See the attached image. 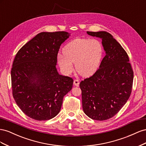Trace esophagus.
I'll use <instances>...</instances> for the list:
<instances>
[{
	"instance_id": "34e87169",
	"label": "esophagus",
	"mask_w": 146,
	"mask_h": 146,
	"mask_svg": "<svg viewBox=\"0 0 146 146\" xmlns=\"http://www.w3.org/2000/svg\"><path fill=\"white\" fill-rule=\"evenodd\" d=\"M73 83H74V86H78L79 85H80V81H79L78 80H74L73 81Z\"/></svg>"
}]
</instances>
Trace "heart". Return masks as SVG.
Masks as SVG:
<instances>
[{"label": "heart", "mask_w": 146, "mask_h": 146, "mask_svg": "<svg viewBox=\"0 0 146 146\" xmlns=\"http://www.w3.org/2000/svg\"><path fill=\"white\" fill-rule=\"evenodd\" d=\"M103 55V46L99 40L76 38L65 45L64 53L57 55V62L65 74L74 69L84 76H90L98 68Z\"/></svg>", "instance_id": "heart-1"}]
</instances>
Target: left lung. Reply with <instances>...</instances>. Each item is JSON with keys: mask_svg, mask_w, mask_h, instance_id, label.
<instances>
[{"mask_svg": "<svg viewBox=\"0 0 146 146\" xmlns=\"http://www.w3.org/2000/svg\"><path fill=\"white\" fill-rule=\"evenodd\" d=\"M87 34L102 39L106 55L95 74L80 82L82 109L92 119L105 120L117 114L130 97L133 72L127 53L110 33Z\"/></svg>", "mask_w": 146, "mask_h": 146, "instance_id": "8db88e82", "label": "left lung"}]
</instances>
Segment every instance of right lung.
Wrapping results in <instances>:
<instances>
[{
  "instance_id": "right-lung-1",
  "label": "right lung",
  "mask_w": 146,
  "mask_h": 146,
  "mask_svg": "<svg viewBox=\"0 0 146 146\" xmlns=\"http://www.w3.org/2000/svg\"><path fill=\"white\" fill-rule=\"evenodd\" d=\"M70 34L41 32L16 54L11 70L12 93L21 111L36 120H49L61 109L73 80L57 72V54Z\"/></svg>"
}]
</instances>
